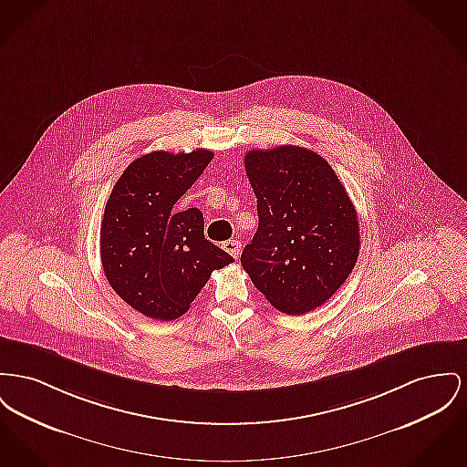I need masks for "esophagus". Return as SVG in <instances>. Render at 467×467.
<instances>
[{
	"label": "esophagus",
	"instance_id": "34e87169",
	"mask_svg": "<svg viewBox=\"0 0 467 467\" xmlns=\"http://www.w3.org/2000/svg\"><path fill=\"white\" fill-rule=\"evenodd\" d=\"M223 248H225V252H229L234 259H238V255H240V252H242V244L236 242V240H229V242L223 244Z\"/></svg>",
	"mask_w": 467,
	"mask_h": 467
}]
</instances>
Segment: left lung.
Returning <instances> with one entry per match:
<instances>
[{
    "instance_id": "obj_1",
    "label": "left lung",
    "mask_w": 467,
    "mask_h": 467,
    "mask_svg": "<svg viewBox=\"0 0 467 467\" xmlns=\"http://www.w3.org/2000/svg\"><path fill=\"white\" fill-rule=\"evenodd\" d=\"M245 171L259 227L242 252L244 270L280 312L321 306L357 265L355 204L331 165L302 146L250 150Z\"/></svg>"
}]
</instances>
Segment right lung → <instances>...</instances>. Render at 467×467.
I'll use <instances>...</instances> for the list:
<instances>
[{
	"label": "right lung",
	"mask_w": 467,
	"mask_h": 467,
	"mask_svg": "<svg viewBox=\"0 0 467 467\" xmlns=\"http://www.w3.org/2000/svg\"><path fill=\"white\" fill-rule=\"evenodd\" d=\"M213 159L208 150L151 151L129 165L110 192L100 257L116 295L146 317L183 316L199 291L234 259L204 238L197 208L172 212Z\"/></svg>",
	"instance_id": "obj_1"
}]
</instances>
